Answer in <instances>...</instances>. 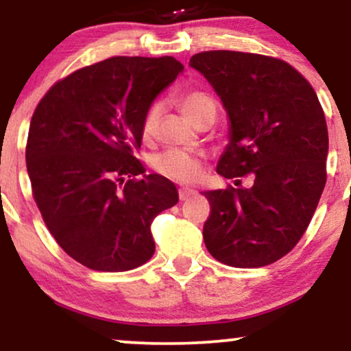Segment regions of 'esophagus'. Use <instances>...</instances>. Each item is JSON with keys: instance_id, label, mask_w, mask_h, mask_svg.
<instances>
[{"instance_id": "34e87169", "label": "esophagus", "mask_w": 351, "mask_h": 351, "mask_svg": "<svg viewBox=\"0 0 351 351\" xmlns=\"http://www.w3.org/2000/svg\"><path fill=\"white\" fill-rule=\"evenodd\" d=\"M195 189H189V188H180L178 189V196H180V201H186L189 196L195 195Z\"/></svg>"}]
</instances>
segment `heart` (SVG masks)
Instances as JSON below:
<instances>
[{
    "instance_id": "b5f03b06",
    "label": "heart",
    "mask_w": 351,
    "mask_h": 351,
    "mask_svg": "<svg viewBox=\"0 0 351 351\" xmlns=\"http://www.w3.org/2000/svg\"><path fill=\"white\" fill-rule=\"evenodd\" d=\"M181 110L186 114V117L193 123H198L204 117H215L216 106L215 100L209 97L204 92H188L180 99ZM160 115V106L153 104L148 108L147 114L143 117L142 132L145 136H150L155 132L156 120ZM152 167L155 168L156 173L167 176L173 181H180V183H189L195 181L199 176V158L183 150H167L153 156Z\"/></svg>"
}]
</instances>
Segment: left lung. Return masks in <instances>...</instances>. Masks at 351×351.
I'll use <instances>...</instances> for the list:
<instances>
[{"label": "left lung", "mask_w": 351, "mask_h": 351, "mask_svg": "<svg viewBox=\"0 0 351 351\" xmlns=\"http://www.w3.org/2000/svg\"><path fill=\"white\" fill-rule=\"evenodd\" d=\"M189 66L228 114L216 171L237 186L203 193L211 204L204 244L232 267L276 263L304 236L327 181L328 130L315 90L284 60L251 52H199Z\"/></svg>", "instance_id": "left-lung-1"}]
</instances>
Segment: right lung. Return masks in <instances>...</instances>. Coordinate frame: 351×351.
I'll list each match as a JSON object with an SVG mask.
<instances>
[{"mask_svg": "<svg viewBox=\"0 0 351 351\" xmlns=\"http://www.w3.org/2000/svg\"><path fill=\"white\" fill-rule=\"evenodd\" d=\"M183 69L170 56L110 58L59 80L36 107L26 145L33 196L58 244L88 269L130 271L155 252L150 226L178 191L145 175L134 148L153 100Z\"/></svg>", "mask_w": 351, "mask_h": 351, "instance_id": "right-lung-1", "label": "right lung"}]
</instances>
